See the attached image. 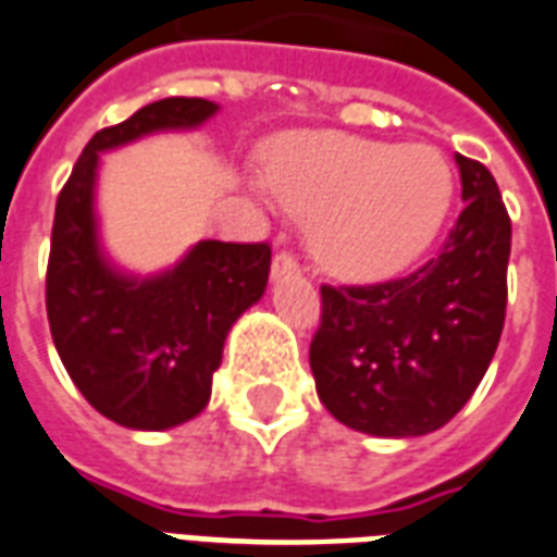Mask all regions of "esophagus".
I'll return each instance as SVG.
<instances>
[{"label": "esophagus", "mask_w": 557, "mask_h": 557, "mask_svg": "<svg viewBox=\"0 0 557 557\" xmlns=\"http://www.w3.org/2000/svg\"><path fill=\"white\" fill-rule=\"evenodd\" d=\"M300 265H297L295 253H288V250H280L274 262H271V277L280 280V277H288V274H297Z\"/></svg>", "instance_id": "34e87169"}]
</instances>
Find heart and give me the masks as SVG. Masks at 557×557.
<instances>
[{
	"label": "heart",
	"instance_id": "b5f03b06",
	"mask_svg": "<svg viewBox=\"0 0 557 557\" xmlns=\"http://www.w3.org/2000/svg\"><path fill=\"white\" fill-rule=\"evenodd\" d=\"M269 184L283 207L309 219V245L347 280L409 269L438 236L453 203V169L432 146L309 131L280 139Z\"/></svg>",
	"mask_w": 557,
	"mask_h": 557
}]
</instances>
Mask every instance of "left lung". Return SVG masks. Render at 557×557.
I'll return each instance as SVG.
<instances>
[{
	"mask_svg": "<svg viewBox=\"0 0 557 557\" xmlns=\"http://www.w3.org/2000/svg\"><path fill=\"white\" fill-rule=\"evenodd\" d=\"M465 210L435 260L376 286H321L309 368L345 426L418 438L461 411L494 359L508 300L511 219L494 175L456 154Z\"/></svg>",
	"mask_w": 557,
	"mask_h": 557,
	"instance_id": "left-lung-1",
	"label": "left lung"
}]
</instances>
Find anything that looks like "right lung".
Masks as SVG:
<instances>
[{
  "mask_svg": "<svg viewBox=\"0 0 557 557\" xmlns=\"http://www.w3.org/2000/svg\"><path fill=\"white\" fill-rule=\"evenodd\" d=\"M215 113V101L184 96L146 104L87 143L58 195L46 271L54 347L92 409L127 430H172L201 414L224 338L265 292L271 248L203 239L160 274L116 269L96 215L101 151L195 131Z\"/></svg>",
  "mask_w": 557,
  "mask_h": 557,
  "instance_id": "obj_1",
  "label": "right lung"
}]
</instances>
